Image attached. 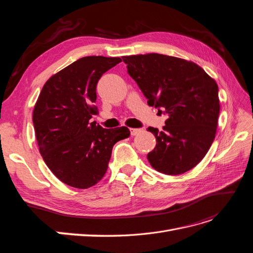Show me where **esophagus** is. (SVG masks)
<instances>
[{"instance_id": "esophagus-1", "label": "esophagus", "mask_w": 253, "mask_h": 253, "mask_svg": "<svg viewBox=\"0 0 253 253\" xmlns=\"http://www.w3.org/2000/svg\"><path fill=\"white\" fill-rule=\"evenodd\" d=\"M142 132V128H131V135L136 136Z\"/></svg>"}]
</instances>
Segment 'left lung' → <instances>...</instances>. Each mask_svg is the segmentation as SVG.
<instances>
[{"label": "left lung", "mask_w": 253, "mask_h": 253, "mask_svg": "<svg viewBox=\"0 0 253 253\" xmlns=\"http://www.w3.org/2000/svg\"><path fill=\"white\" fill-rule=\"evenodd\" d=\"M122 59L148 104L169 116L162 132L148 127L156 137L150 165L167 175L193 169L215 138L220 106L215 80L185 59L154 52Z\"/></svg>", "instance_id": "1"}]
</instances>
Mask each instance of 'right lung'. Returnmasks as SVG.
Masks as SVG:
<instances>
[{
  "label": "right lung",
  "mask_w": 253,
  "mask_h": 253,
  "mask_svg": "<svg viewBox=\"0 0 253 253\" xmlns=\"http://www.w3.org/2000/svg\"><path fill=\"white\" fill-rule=\"evenodd\" d=\"M119 62L118 57H83L52 75L38 97L33 121L40 154L68 186L88 189L100 181L114 144L131 134L126 126L103 128L90 122L98 115V80Z\"/></svg>",
  "instance_id": "obj_1"
}]
</instances>
